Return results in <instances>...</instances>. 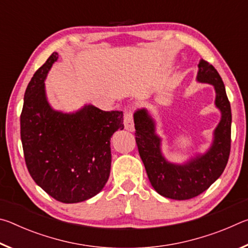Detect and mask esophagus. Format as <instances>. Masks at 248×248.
Here are the masks:
<instances>
[{"mask_svg": "<svg viewBox=\"0 0 248 248\" xmlns=\"http://www.w3.org/2000/svg\"><path fill=\"white\" fill-rule=\"evenodd\" d=\"M124 129L128 131H133L134 130V123H133V114L132 111H125L124 118Z\"/></svg>", "mask_w": 248, "mask_h": 248, "instance_id": "obj_1", "label": "esophagus"}]
</instances>
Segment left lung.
I'll return each mask as SVG.
<instances>
[{
    "label": "left lung",
    "instance_id": "obj_1",
    "mask_svg": "<svg viewBox=\"0 0 248 248\" xmlns=\"http://www.w3.org/2000/svg\"><path fill=\"white\" fill-rule=\"evenodd\" d=\"M197 81L215 86L216 107L221 120L213 132L207 152L197 154L184 164H175L164 157L162 139L157 136L153 117L145 108L134 112L136 142L151 185L159 195L170 199L187 200L202 194L223 173L231 150V105L220 74L209 62L201 59Z\"/></svg>",
    "mask_w": 248,
    "mask_h": 248
}]
</instances>
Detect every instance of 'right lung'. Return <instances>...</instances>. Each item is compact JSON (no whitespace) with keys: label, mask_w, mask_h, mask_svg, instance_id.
I'll return each instance as SVG.
<instances>
[{"label":"right lung","mask_w":248,"mask_h":248,"mask_svg":"<svg viewBox=\"0 0 248 248\" xmlns=\"http://www.w3.org/2000/svg\"><path fill=\"white\" fill-rule=\"evenodd\" d=\"M53 52L29 82L20 115V139L29 174L58 201L77 203L103 189L110 174V138L124 129L123 111L85 105L75 112L50 106L45 79Z\"/></svg>","instance_id":"right-lung-1"}]
</instances>
